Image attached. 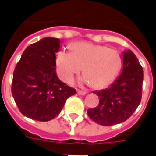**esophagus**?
Segmentation results:
<instances>
[{"label": "esophagus", "mask_w": 156, "mask_h": 156, "mask_svg": "<svg viewBox=\"0 0 156 156\" xmlns=\"http://www.w3.org/2000/svg\"><path fill=\"white\" fill-rule=\"evenodd\" d=\"M77 94L78 95H85L86 94V93L83 91H81V90H77Z\"/></svg>", "instance_id": "1"}]
</instances>
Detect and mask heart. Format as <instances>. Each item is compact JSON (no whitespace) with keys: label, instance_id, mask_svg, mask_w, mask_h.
Wrapping results in <instances>:
<instances>
[{"label":"heart","instance_id":"1","mask_svg":"<svg viewBox=\"0 0 156 156\" xmlns=\"http://www.w3.org/2000/svg\"><path fill=\"white\" fill-rule=\"evenodd\" d=\"M70 48L71 51H58L56 57L58 74L66 83L82 69L85 83L92 88H103L111 83L120 68V54L115 48L84 41L74 42Z\"/></svg>","mask_w":156,"mask_h":156}]
</instances>
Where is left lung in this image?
Masks as SVG:
<instances>
[{
  "mask_svg": "<svg viewBox=\"0 0 156 156\" xmlns=\"http://www.w3.org/2000/svg\"><path fill=\"white\" fill-rule=\"evenodd\" d=\"M143 78V68L134 52L124 51L121 74L108 88L95 92L99 103L88 109L89 118L104 126L127 120L140 104Z\"/></svg>",
  "mask_w": 156,
  "mask_h": 156,
  "instance_id": "8db88e82",
  "label": "left lung"
}]
</instances>
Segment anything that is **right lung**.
<instances>
[{
    "instance_id": "right-lung-1",
    "label": "right lung",
    "mask_w": 156,
    "mask_h": 156,
    "mask_svg": "<svg viewBox=\"0 0 156 156\" xmlns=\"http://www.w3.org/2000/svg\"><path fill=\"white\" fill-rule=\"evenodd\" d=\"M60 40L45 37L23 51L13 73L12 93L19 110L26 117L49 121L59 115L67 98L76 94L58 78L56 53Z\"/></svg>"
}]
</instances>
